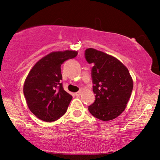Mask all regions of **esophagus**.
Wrapping results in <instances>:
<instances>
[{"label": "esophagus", "instance_id": "34e87169", "mask_svg": "<svg viewBox=\"0 0 160 160\" xmlns=\"http://www.w3.org/2000/svg\"><path fill=\"white\" fill-rule=\"evenodd\" d=\"M82 90H79L78 92H75V95H76V96H80V95H81V94H82Z\"/></svg>", "mask_w": 160, "mask_h": 160}]
</instances>
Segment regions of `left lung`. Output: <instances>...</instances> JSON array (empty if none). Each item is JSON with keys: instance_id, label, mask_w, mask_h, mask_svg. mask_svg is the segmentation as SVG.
Returning a JSON list of instances; mask_svg holds the SVG:
<instances>
[{"instance_id": "obj_1", "label": "left lung", "mask_w": 160, "mask_h": 160, "mask_svg": "<svg viewBox=\"0 0 160 160\" xmlns=\"http://www.w3.org/2000/svg\"><path fill=\"white\" fill-rule=\"evenodd\" d=\"M85 57L91 70L95 101L88 106L92 116L101 121L116 118L125 110L133 90V80L128 69L114 57L89 48Z\"/></svg>"}]
</instances>
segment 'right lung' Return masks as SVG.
<instances>
[{"mask_svg":"<svg viewBox=\"0 0 160 160\" xmlns=\"http://www.w3.org/2000/svg\"><path fill=\"white\" fill-rule=\"evenodd\" d=\"M78 55L75 51L52 52L35 64L23 85V94L28 108L38 118L52 122L68 110L72 95L62 82L61 65Z\"/></svg>","mask_w":160,"mask_h":160,"instance_id":"1","label":"right lung"}]
</instances>
